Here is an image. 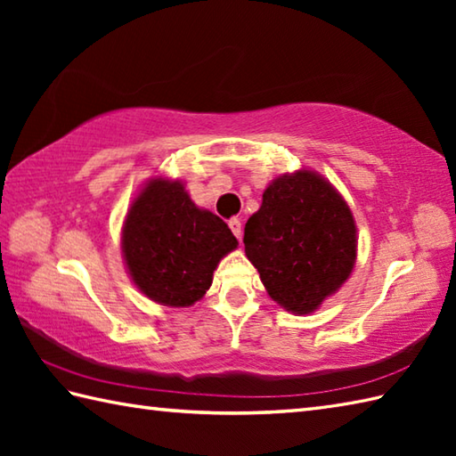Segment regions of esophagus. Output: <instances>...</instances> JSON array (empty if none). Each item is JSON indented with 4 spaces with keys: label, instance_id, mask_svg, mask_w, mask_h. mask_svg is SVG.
<instances>
[{
    "label": "esophagus",
    "instance_id": "obj_1",
    "mask_svg": "<svg viewBox=\"0 0 456 456\" xmlns=\"http://www.w3.org/2000/svg\"><path fill=\"white\" fill-rule=\"evenodd\" d=\"M229 229H231V233H233L237 239L243 235V223H240V219H237V217L229 219Z\"/></svg>",
    "mask_w": 456,
    "mask_h": 456
}]
</instances>
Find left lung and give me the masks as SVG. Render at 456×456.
<instances>
[{
    "mask_svg": "<svg viewBox=\"0 0 456 456\" xmlns=\"http://www.w3.org/2000/svg\"><path fill=\"white\" fill-rule=\"evenodd\" d=\"M243 240L270 297L294 314L317 309L354 266L353 213L331 183L309 170L270 183Z\"/></svg>",
    "mask_w": 456,
    "mask_h": 456,
    "instance_id": "left-lung-1",
    "label": "left lung"
}]
</instances>
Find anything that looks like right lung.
Instances as JSON below:
<instances>
[{
    "mask_svg": "<svg viewBox=\"0 0 456 456\" xmlns=\"http://www.w3.org/2000/svg\"><path fill=\"white\" fill-rule=\"evenodd\" d=\"M121 240L134 286L172 307L198 302L219 260L237 247L225 221L193 206L180 182L162 178L133 201Z\"/></svg>",
    "mask_w": 456,
    "mask_h": 456,
    "instance_id": "right-lung-1",
    "label": "right lung"
}]
</instances>
